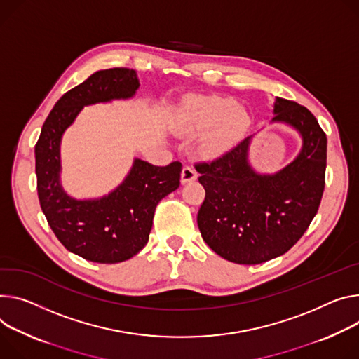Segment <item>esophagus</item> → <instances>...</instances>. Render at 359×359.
<instances>
[{"instance_id":"1","label":"esophagus","mask_w":359,"mask_h":359,"mask_svg":"<svg viewBox=\"0 0 359 359\" xmlns=\"http://www.w3.org/2000/svg\"><path fill=\"white\" fill-rule=\"evenodd\" d=\"M198 179V172L193 166H184L182 170V183H189Z\"/></svg>"}]
</instances>
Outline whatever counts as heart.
Wrapping results in <instances>:
<instances>
[{"label": "heart", "mask_w": 359, "mask_h": 359, "mask_svg": "<svg viewBox=\"0 0 359 359\" xmlns=\"http://www.w3.org/2000/svg\"><path fill=\"white\" fill-rule=\"evenodd\" d=\"M183 128L190 132L209 130L203 139V149L219 153L235 144L248 127V114L222 97H191L183 106Z\"/></svg>", "instance_id": "1"}]
</instances>
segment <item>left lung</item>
Returning a JSON list of instances; mask_svg holds the SVG:
<instances>
[{"label": "left lung", "instance_id": "obj_1", "mask_svg": "<svg viewBox=\"0 0 359 359\" xmlns=\"http://www.w3.org/2000/svg\"><path fill=\"white\" fill-rule=\"evenodd\" d=\"M273 121L297 128L302 150L276 175H257L248 163L250 137L222 156L194 163L206 196L198 226L209 248L239 265L286 253L306 232L325 189L327 135L304 106L276 99Z\"/></svg>", "mask_w": 359, "mask_h": 359}]
</instances>
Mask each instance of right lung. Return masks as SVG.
<instances>
[{
	"mask_svg": "<svg viewBox=\"0 0 359 359\" xmlns=\"http://www.w3.org/2000/svg\"><path fill=\"white\" fill-rule=\"evenodd\" d=\"M137 88L135 70L117 67L91 74L55 103L36 144L37 191L51 231L67 250L97 264L123 262L146 246L157 203L180 184L182 163L158 168L136 158L109 196L76 201L60 186V140L84 106L127 99Z\"/></svg>",
	"mask_w": 359,
	"mask_h": 359,
	"instance_id": "add662e5",
	"label": "right lung"
}]
</instances>
